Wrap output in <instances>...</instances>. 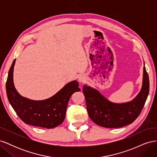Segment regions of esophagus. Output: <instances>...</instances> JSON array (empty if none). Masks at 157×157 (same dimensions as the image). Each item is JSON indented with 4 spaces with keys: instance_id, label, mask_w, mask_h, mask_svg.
Wrapping results in <instances>:
<instances>
[{
    "instance_id": "1",
    "label": "esophagus",
    "mask_w": 157,
    "mask_h": 157,
    "mask_svg": "<svg viewBox=\"0 0 157 157\" xmlns=\"http://www.w3.org/2000/svg\"><path fill=\"white\" fill-rule=\"evenodd\" d=\"M78 81L80 82H84L85 80V77L83 75H80L78 78Z\"/></svg>"
}]
</instances>
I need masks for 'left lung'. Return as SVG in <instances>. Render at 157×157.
Instances as JSON below:
<instances>
[{"label":"left lung","mask_w":157,"mask_h":157,"mask_svg":"<svg viewBox=\"0 0 157 157\" xmlns=\"http://www.w3.org/2000/svg\"><path fill=\"white\" fill-rule=\"evenodd\" d=\"M83 94L91 120L105 128H115L130 124L138 117L149 92V80L144 67L143 86L139 94L130 102L117 104L108 101L98 90L84 85Z\"/></svg>","instance_id":"1"}]
</instances>
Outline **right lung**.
<instances>
[{
    "label": "right lung",
    "instance_id": "1",
    "mask_svg": "<svg viewBox=\"0 0 157 157\" xmlns=\"http://www.w3.org/2000/svg\"><path fill=\"white\" fill-rule=\"evenodd\" d=\"M14 59L8 72L6 83L8 101L17 116L27 124L50 129L59 126L65 119L69 99L74 92H78V83L74 80L54 96L43 101H33L23 98L16 91L13 83Z\"/></svg>",
    "mask_w": 157,
    "mask_h": 157
}]
</instances>
